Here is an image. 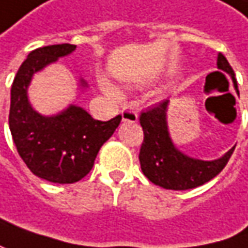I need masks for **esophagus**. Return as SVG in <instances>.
<instances>
[{
  "instance_id": "esophagus-1",
  "label": "esophagus",
  "mask_w": 248,
  "mask_h": 248,
  "mask_svg": "<svg viewBox=\"0 0 248 248\" xmlns=\"http://www.w3.org/2000/svg\"><path fill=\"white\" fill-rule=\"evenodd\" d=\"M122 121L124 122H136L138 121V112L130 108H124L122 109Z\"/></svg>"
}]
</instances>
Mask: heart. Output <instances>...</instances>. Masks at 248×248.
I'll use <instances>...</instances> for the list:
<instances>
[{"mask_svg":"<svg viewBox=\"0 0 248 248\" xmlns=\"http://www.w3.org/2000/svg\"><path fill=\"white\" fill-rule=\"evenodd\" d=\"M102 90L107 93L108 95H110V96H116L118 95V90L112 85V84H109L108 81H102Z\"/></svg>","mask_w":248,"mask_h":248,"instance_id":"heart-1","label":"heart"}]
</instances>
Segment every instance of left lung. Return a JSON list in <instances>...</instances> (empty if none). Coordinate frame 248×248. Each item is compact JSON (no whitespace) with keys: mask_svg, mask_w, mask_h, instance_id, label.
<instances>
[{"mask_svg":"<svg viewBox=\"0 0 248 248\" xmlns=\"http://www.w3.org/2000/svg\"><path fill=\"white\" fill-rule=\"evenodd\" d=\"M217 67L232 76L236 91L239 93L234 71L222 53L217 56ZM167 105L168 101L166 99L141 110L139 116L144 135L139 153L140 167L150 181L161 188L174 191L192 189L215 178L226 167L236 146L222 158L213 161H202L182 154L175 149L168 135L166 121Z\"/></svg>","mask_w":248,"mask_h":248,"instance_id":"left-lung-1","label":"left lung"}]
</instances>
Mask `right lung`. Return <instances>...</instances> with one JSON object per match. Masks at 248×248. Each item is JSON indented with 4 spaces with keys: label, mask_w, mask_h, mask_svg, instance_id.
Masks as SVG:
<instances>
[{
    "label": "right lung",
    "mask_w": 248,
    "mask_h": 248,
    "mask_svg": "<svg viewBox=\"0 0 248 248\" xmlns=\"http://www.w3.org/2000/svg\"><path fill=\"white\" fill-rule=\"evenodd\" d=\"M74 49L76 45L63 43L32 50L11 87L8 121L16 150L36 177L56 184H73L84 178L94 166L99 149L122 121L121 115L108 122L95 121L76 105L50 118L32 109L26 91L33 73Z\"/></svg>",
    "instance_id": "right-lung-1"
}]
</instances>
